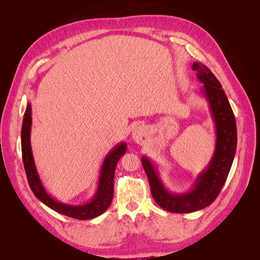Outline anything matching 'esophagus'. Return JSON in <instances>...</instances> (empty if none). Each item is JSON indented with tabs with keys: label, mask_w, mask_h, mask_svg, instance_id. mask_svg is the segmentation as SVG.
I'll use <instances>...</instances> for the list:
<instances>
[{
	"label": "esophagus",
	"mask_w": 260,
	"mask_h": 260,
	"mask_svg": "<svg viewBox=\"0 0 260 260\" xmlns=\"http://www.w3.org/2000/svg\"><path fill=\"white\" fill-rule=\"evenodd\" d=\"M132 138L137 143H142L144 139L146 138V130L143 127H137L132 131Z\"/></svg>",
	"instance_id": "34e87169"
}]
</instances>
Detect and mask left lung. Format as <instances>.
<instances>
[{
	"instance_id": "1",
	"label": "left lung",
	"mask_w": 260,
	"mask_h": 260,
	"mask_svg": "<svg viewBox=\"0 0 260 260\" xmlns=\"http://www.w3.org/2000/svg\"><path fill=\"white\" fill-rule=\"evenodd\" d=\"M192 69L204 84L202 94L208 102L216 128L215 152L207 167L196 178L190 191L171 193L164 185L157 168L148 157L141 158L155 202L162 209L176 214L201 210L216 200L230 172L238 143L235 117L221 84L208 67L201 62H193Z\"/></svg>"
}]
</instances>
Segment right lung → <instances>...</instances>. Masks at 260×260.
I'll use <instances>...</instances> for the list:
<instances>
[{
	"label": "right lung",
	"mask_w": 260,
	"mask_h": 260,
	"mask_svg": "<svg viewBox=\"0 0 260 260\" xmlns=\"http://www.w3.org/2000/svg\"><path fill=\"white\" fill-rule=\"evenodd\" d=\"M31 115H32V113H31V104L28 103L25 115H23L21 128V152L28 183L31 191L36 195V198L51 209L59 212L61 215L75 219L89 220L103 214V212L107 210L113 201L115 169L118 160L120 159V157L124 155L125 151H127V144L124 142L117 144L106 155L101 168L96 192L92 200L88 203L82 204V205H68V204L54 200L46 192L40 177H39L30 143V131L31 123H32V117H31Z\"/></svg>",
	"instance_id": "right-lung-1"
}]
</instances>
